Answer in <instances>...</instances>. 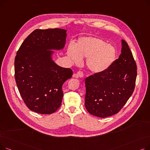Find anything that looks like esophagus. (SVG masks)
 Segmentation results:
<instances>
[{"mask_svg": "<svg viewBox=\"0 0 150 150\" xmlns=\"http://www.w3.org/2000/svg\"><path fill=\"white\" fill-rule=\"evenodd\" d=\"M83 76H84V74L82 72H81V71H78L76 74H74L73 75V77L76 78H78V77L82 78V77H83Z\"/></svg>", "mask_w": 150, "mask_h": 150, "instance_id": "1", "label": "esophagus"}]
</instances>
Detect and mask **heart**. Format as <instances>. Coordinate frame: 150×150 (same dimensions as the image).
I'll return each instance as SVG.
<instances>
[{"mask_svg": "<svg viewBox=\"0 0 150 150\" xmlns=\"http://www.w3.org/2000/svg\"><path fill=\"white\" fill-rule=\"evenodd\" d=\"M67 54L70 61L75 64H80L82 58H87L86 65L89 70L93 74H100L113 64L116 50L103 39L86 36L78 39L76 45L70 43L67 47Z\"/></svg>", "mask_w": 150, "mask_h": 150, "instance_id": "obj_1", "label": "heart"}]
</instances>
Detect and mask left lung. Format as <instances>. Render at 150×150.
Masks as SVG:
<instances>
[{"label": "left lung", "mask_w": 150, "mask_h": 150, "mask_svg": "<svg viewBox=\"0 0 150 150\" xmlns=\"http://www.w3.org/2000/svg\"><path fill=\"white\" fill-rule=\"evenodd\" d=\"M137 66L127 42L108 69L85 79V107L92 115L107 117L119 112L134 90Z\"/></svg>", "instance_id": "8db88e82"}]
</instances>
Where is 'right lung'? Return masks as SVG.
Returning <instances> with one entry per match:
<instances>
[{
	"instance_id": "1",
	"label": "right lung",
	"mask_w": 150,
	"mask_h": 150,
	"mask_svg": "<svg viewBox=\"0 0 150 150\" xmlns=\"http://www.w3.org/2000/svg\"><path fill=\"white\" fill-rule=\"evenodd\" d=\"M66 30H35L22 42L14 59V76L26 106L34 112L50 114L60 107L62 86L72 76L69 68L59 66L52 59L54 52L63 49Z\"/></svg>"
}]
</instances>
